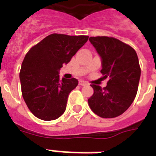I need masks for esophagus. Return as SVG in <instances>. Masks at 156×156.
<instances>
[{"mask_svg": "<svg viewBox=\"0 0 156 156\" xmlns=\"http://www.w3.org/2000/svg\"><path fill=\"white\" fill-rule=\"evenodd\" d=\"M79 85H81V86H87L88 83L84 81H79Z\"/></svg>", "mask_w": 156, "mask_h": 156, "instance_id": "1", "label": "esophagus"}]
</instances>
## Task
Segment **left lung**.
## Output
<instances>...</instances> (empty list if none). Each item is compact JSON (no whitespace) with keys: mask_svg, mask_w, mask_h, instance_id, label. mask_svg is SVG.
I'll return each mask as SVG.
<instances>
[{"mask_svg":"<svg viewBox=\"0 0 156 156\" xmlns=\"http://www.w3.org/2000/svg\"><path fill=\"white\" fill-rule=\"evenodd\" d=\"M89 41L101 58V73L108 82L103 88L91 85L94 93L88 105L102 118L116 117L127 110L136 96L140 78L136 52L112 37H90Z\"/></svg>","mask_w":156,"mask_h":156,"instance_id":"left-lung-1","label":"left lung"}]
</instances>
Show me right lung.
I'll return each instance as SVG.
<instances>
[{
  "instance_id": "add662e5",
  "label": "right lung",
  "mask_w": 156,
  "mask_h": 156,
  "mask_svg": "<svg viewBox=\"0 0 156 156\" xmlns=\"http://www.w3.org/2000/svg\"><path fill=\"white\" fill-rule=\"evenodd\" d=\"M88 40L86 35L52 34L32 47L20 72L23 98L39 119L58 118L66 110L69 93L78 86L76 78H59V70Z\"/></svg>"
}]
</instances>
